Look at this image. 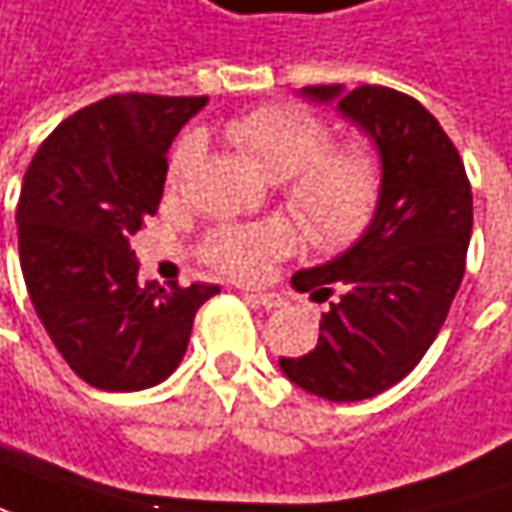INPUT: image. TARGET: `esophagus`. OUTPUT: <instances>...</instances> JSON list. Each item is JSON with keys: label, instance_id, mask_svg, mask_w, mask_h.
<instances>
[{"label": "esophagus", "instance_id": "esophagus-1", "mask_svg": "<svg viewBox=\"0 0 512 512\" xmlns=\"http://www.w3.org/2000/svg\"><path fill=\"white\" fill-rule=\"evenodd\" d=\"M246 301H252V304L263 307V310H275V307L284 304V298L275 295V292H246Z\"/></svg>", "mask_w": 512, "mask_h": 512}]
</instances>
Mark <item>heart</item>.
Masks as SVG:
<instances>
[{
	"label": "heart",
	"mask_w": 512,
	"mask_h": 512,
	"mask_svg": "<svg viewBox=\"0 0 512 512\" xmlns=\"http://www.w3.org/2000/svg\"><path fill=\"white\" fill-rule=\"evenodd\" d=\"M228 138L269 182L286 185V208L318 246H345L371 223L379 167L362 147L330 150V130L295 106H266L228 124ZM202 159V141L185 138L170 162V179H185ZM292 249L284 223L223 228L208 243V260L231 278H257Z\"/></svg>",
	"instance_id": "1"
}]
</instances>
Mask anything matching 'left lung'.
Here are the masks:
<instances>
[{"instance_id":"1","label":"left lung","mask_w":512,"mask_h":512,"mask_svg":"<svg viewBox=\"0 0 512 512\" xmlns=\"http://www.w3.org/2000/svg\"><path fill=\"white\" fill-rule=\"evenodd\" d=\"M310 104L371 138L379 196L371 223L336 257L292 275L298 292L333 304L318 345L281 359L284 376L330 403H356L397 385L435 342L464 278L472 191L455 144L423 104L385 86H304Z\"/></svg>"}]
</instances>
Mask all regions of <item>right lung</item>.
Instances as JSON below:
<instances>
[{"mask_svg":"<svg viewBox=\"0 0 512 512\" xmlns=\"http://www.w3.org/2000/svg\"><path fill=\"white\" fill-rule=\"evenodd\" d=\"M208 98L109 95L66 118L34 153L16 205L19 266L69 368L101 391L173 374L217 284L138 281L130 237L156 214L167 150Z\"/></svg>","mask_w":512,"mask_h":512,"instance_id":"1","label":"right lung"}]
</instances>
